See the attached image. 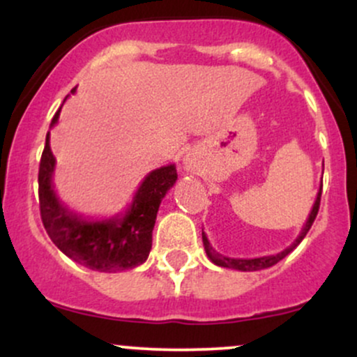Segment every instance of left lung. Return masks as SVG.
Listing matches in <instances>:
<instances>
[{
  "label": "left lung",
  "instance_id": "left-lung-1",
  "mask_svg": "<svg viewBox=\"0 0 357 357\" xmlns=\"http://www.w3.org/2000/svg\"><path fill=\"white\" fill-rule=\"evenodd\" d=\"M321 195H322V184H321V190H319V192H317V199H315L312 211H310L309 218H307V223H305L304 230L301 231L298 238L294 241V243L290 245L289 248H285L284 252L277 253V255H268V257H260V258H230V257H223V255H220V253H216L215 250H213V247L210 245V241H208V238H206V235H204V233H203V245H204V250H206L208 258H210L213 264L218 265V267L235 268V270H241V272H255V270L272 267V265H275L277 261H280L282 258L289 255V253L292 252V250L296 248L302 240H304V236L307 235V231L310 230V227H312L315 216H317V213H319V204H321Z\"/></svg>",
  "mask_w": 357,
  "mask_h": 357
}]
</instances>
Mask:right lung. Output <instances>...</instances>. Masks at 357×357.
I'll list each match as a JSON object with an SVG mask.
<instances>
[{"label":"right lung","mask_w":357,"mask_h":357,"mask_svg":"<svg viewBox=\"0 0 357 357\" xmlns=\"http://www.w3.org/2000/svg\"><path fill=\"white\" fill-rule=\"evenodd\" d=\"M56 119L59 112L52 126ZM53 167L55 158L48 132L40 159L38 199L43 227L53 243L73 261L97 272H122L144 264L153 247L159 204L178 179L176 166L159 167L146 176L124 218L102 221L84 220L59 202L52 183Z\"/></svg>","instance_id":"obj_1"}]
</instances>
